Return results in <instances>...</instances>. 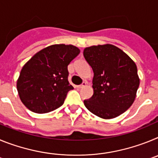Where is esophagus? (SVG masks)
Listing matches in <instances>:
<instances>
[{
	"instance_id": "obj_1",
	"label": "esophagus",
	"mask_w": 158,
	"mask_h": 158,
	"mask_svg": "<svg viewBox=\"0 0 158 158\" xmlns=\"http://www.w3.org/2000/svg\"><path fill=\"white\" fill-rule=\"evenodd\" d=\"M86 85H87V82L83 81V82H82L81 85H77V89H82V88L85 87Z\"/></svg>"
}]
</instances>
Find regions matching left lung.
I'll use <instances>...</instances> for the list:
<instances>
[{"instance_id": "1", "label": "left lung", "mask_w": 158, "mask_h": 158, "mask_svg": "<svg viewBox=\"0 0 158 158\" xmlns=\"http://www.w3.org/2000/svg\"><path fill=\"white\" fill-rule=\"evenodd\" d=\"M84 57L93 69V95L84 100L89 111L103 118L120 115L132 105L139 86L135 62L111 44L92 46Z\"/></svg>"}]
</instances>
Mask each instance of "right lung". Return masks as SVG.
Instances as JSON below:
<instances>
[{
	"label": "right lung",
	"instance_id": "obj_1",
	"mask_svg": "<svg viewBox=\"0 0 158 158\" xmlns=\"http://www.w3.org/2000/svg\"><path fill=\"white\" fill-rule=\"evenodd\" d=\"M80 53L73 45L55 44L36 53L22 68L17 91L30 111L47 113L63 104L69 90L68 65Z\"/></svg>",
	"mask_w": 158,
	"mask_h": 158
}]
</instances>
